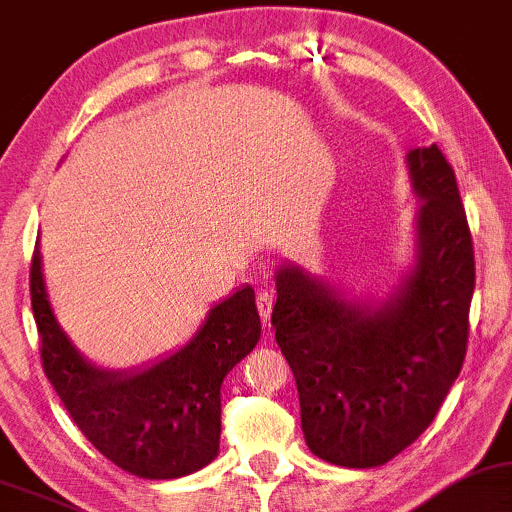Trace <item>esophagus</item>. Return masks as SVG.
<instances>
[{
  "label": "esophagus",
  "mask_w": 512,
  "mask_h": 512,
  "mask_svg": "<svg viewBox=\"0 0 512 512\" xmlns=\"http://www.w3.org/2000/svg\"><path fill=\"white\" fill-rule=\"evenodd\" d=\"M255 304H257V312H260L264 326H267V319L271 316V307H274V295L269 293V290H260L255 297Z\"/></svg>",
  "instance_id": "1"
}]
</instances>
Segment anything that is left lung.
I'll list each match as a JSON object with an SVG mask.
<instances>
[{
    "instance_id": "8db88e82",
    "label": "left lung",
    "mask_w": 512,
    "mask_h": 512,
    "mask_svg": "<svg viewBox=\"0 0 512 512\" xmlns=\"http://www.w3.org/2000/svg\"><path fill=\"white\" fill-rule=\"evenodd\" d=\"M418 264L404 293L364 312L297 269L276 274L271 326L295 375L307 446L378 468L435 420L468 349L475 250L454 167L437 144L409 153Z\"/></svg>"
}]
</instances>
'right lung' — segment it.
Here are the masks:
<instances>
[{"label":"right lung","instance_id":"right-lung-1","mask_svg":"<svg viewBox=\"0 0 512 512\" xmlns=\"http://www.w3.org/2000/svg\"><path fill=\"white\" fill-rule=\"evenodd\" d=\"M30 300L47 378L82 435L129 475L174 480L208 465L219 451L224 375L260 340L250 286L212 307L189 345L144 373L118 375L87 364L51 314L40 245L30 264Z\"/></svg>","mask_w":512,"mask_h":512}]
</instances>
